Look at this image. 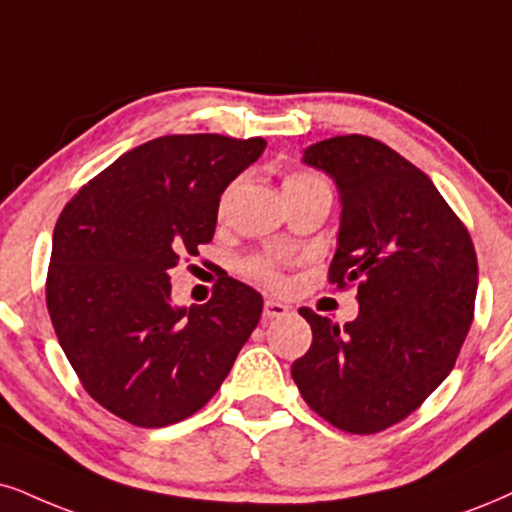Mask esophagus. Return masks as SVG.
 I'll return each instance as SVG.
<instances>
[{"instance_id":"obj_1","label":"esophagus","mask_w":512,"mask_h":512,"mask_svg":"<svg viewBox=\"0 0 512 512\" xmlns=\"http://www.w3.org/2000/svg\"><path fill=\"white\" fill-rule=\"evenodd\" d=\"M287 313H289V306L282 304V301L268 299L266 304H263V315H266V318H282V315Z\"/></svg>"}]
</instances>
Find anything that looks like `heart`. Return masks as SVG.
I'll list each match as a JSON object with an SVG mask.
<instances>
[{
  "label": "heart",
  "instance_id": "obj_1",
  "mask_svg": "<svg viewBox=\"0 0 512 512\" xmlns=\"http://www.w3.org/2000/svg\"><path fill=\"white\" fill-rule=\"evenodd\" d=\"M308 189H330L327 187V182L320 178L318 173H313V170H289V173L282 178V194H294V192H308ZM225 201H227V194H223V199H220V216H223L225 211ZM246 273L251 277H256V280L266 282V285H280L282 277L277 273V266L270 258H251V261H246Z\"/></svg>",
  "mask_w": 512,
  "mask_h": 512
}]
</instances>
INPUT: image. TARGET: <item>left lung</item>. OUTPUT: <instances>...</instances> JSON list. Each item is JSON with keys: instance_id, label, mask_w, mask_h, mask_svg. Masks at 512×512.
Wrapping results in <instances>:
<instances>
[{"instance_id": "1", "label": "left lung", "mask_w": 512, "mask_h": 512, "mask_svg": "<svg viewBox=\"0 0 512 512\" xmlns=\"http://www.w3.org/2000/svg\"><path fill=\"white\" fill-rule=\"evenodd\" d=\"M342 199L330 282L358 287L339 330L301 308L313 344L292 365L304 401L337 430L375 434L408 418L456 365L477 294L468 227L434 182L387 144L344 135L311 144Z\"/></svg>"}]
</instances>
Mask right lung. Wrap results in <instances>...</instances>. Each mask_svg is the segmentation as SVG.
Instances as JSON below:
<instances>
[{"label": "right lung", "mask_w": 512, "mask_h": 512, "mask_svg": "<svg viewBox=\"0 0 512 512\" xmlns=\"http://www.w3.org/2000/svg\"><path fill=\"white\" fill-rule=\"evenodd\" d=\"M263 137L166 135L125 151L63 206L47 308L82 387L137 427L204 408L261 320L263 299L223 277L208 304L170 301L168 270L216 232L220 194Z\"/></svg>", "instance_id": "obj_1"}]
</instances>
